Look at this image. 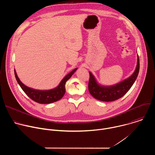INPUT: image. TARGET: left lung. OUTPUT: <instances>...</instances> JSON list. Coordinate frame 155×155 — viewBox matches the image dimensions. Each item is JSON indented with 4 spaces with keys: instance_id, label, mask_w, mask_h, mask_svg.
<instances>
[{
    "instance_id": "left-lung-1",
    "label": "left lung",
    "mask_w": 155,
    "mask_h": 155,
    "mask_svg": "<svg viewBox=\"0 0 155 155\" xmlns=\"http://www.w3.org/2000/svg\"><path fill=\"white\" fill-rule=\"evenodd\" d=\"M139 68V58L137 55V65L134 73L127 78L112 86H105L99 84L93 74L89 72L90 80L88 83L89 92L93 97L101 101L110 102L117 100L122 97L133 85L138 76Z\"/></svg>"
}]
</instances>
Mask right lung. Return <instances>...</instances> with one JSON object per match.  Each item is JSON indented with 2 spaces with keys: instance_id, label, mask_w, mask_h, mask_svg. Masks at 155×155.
I'll return each mask as SVG.
<instances>
[{
  "instance_id": "1",
  "label": "right lung",
  "mask_w": 155,
  "mask_h": 155,
  "mask_svg": "<svg viewBox=\"0 0 155 155\" xmlns=\"http://www.w3.org/2000/svg\"><path fill=\"white\" fill-rule=\"evenodd\" d=\"M77 70V68L74 69L72 71H71L70 73H69L64 77V78L61 81L58 86H57L54 88H53V89L48 90H35L34 89V88L26 86L21 81L19 78H18L15 69L14 70V71L17 82L21 87V89L23 90V91L28 95V96L36 102H38L39 104H47L56 102L60 100L64 96L65 92V83L72 76V75Z\"/></svg>"
}]
</instances>
